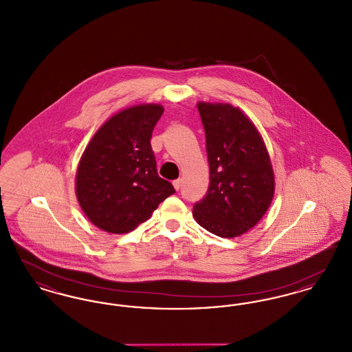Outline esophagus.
<instances>
[{
	"instance_id": "1",
	"label": "esophagus",
	"mask_w": 352,
	"mask_h": 352,
	"mask_svg": "<svg viewBox=\"0 0 352 352\" xmlns=\"http://www.w3.org/2000/svg\"><path fill=\"white\" fill-rule=\"evenodd\" d=\"M173 184H174V188L178 191V190L181 188V186H182V181H181V179H177V181L173 182Z\"/></svg>"
}]
</instances>
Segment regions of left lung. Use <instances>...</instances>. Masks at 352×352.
<instances>
[{"mask_svg": "<svg viewBox=\"0 0 352 352\" xmlns=\"http://www.w3.org/2000/svg\"><path fill=\"white\" fill-rule=\"evenodd\" d=\"M206 133L210 186L197 201L198 224L220 237H236L254 227L268 211L274 174L267 146L253 125L231 104L198 102Z\"/></svg>", "mask_w": 352, "mask_h": 352, "instance_id": "8db88e82", "label": "left lung"}]
</instances>
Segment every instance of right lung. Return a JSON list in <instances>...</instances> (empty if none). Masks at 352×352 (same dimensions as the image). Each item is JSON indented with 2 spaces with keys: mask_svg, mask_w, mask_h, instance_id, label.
Masks as SVG:
<instances>
[{
  "mask_svg": "<svg viewBox=\"0 0 352 352\" xmlns=\"http://www.w3.org/2000/svg\"><path fill=\"white\" fill-rule=\"evenodd\" d=\"M162 113L158 104L126 108L102 124L87 145L76 171V198L102 231H133L175 192L158 175L151 151V133Z\"/></svg>",
  "mask_w": 352,
  "mask_h": 352,
  "instance_id": "1",
  "label": "right lung"
}]
</instances>
